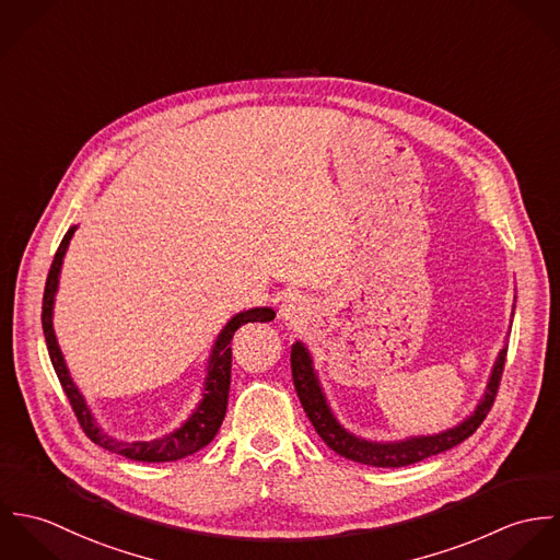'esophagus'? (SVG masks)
Instances as JSON below:
<instances>
[{"label": "esophagus", "mask_w": 560, "mask_h": 560, "mask_svg": "<svg viewBox=\"0 0 560 560\" xmlns=\"http://www.w3.org/2000/svg\"><path fill=\"white\" fill-rule=\"evenodd\" d=\"M311 315H313V304L306 295H300V293L284 298L280 306V319L287 320L289 325H302L311 319Z\"/></svg>", "instance_id": "esophagus-1"}]
</instances>
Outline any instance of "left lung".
I'll return each mask as SVG.
<instances>
[{
	"mask_svg": "<svg viewBox=\"0 0 560 560\" xmlns=\"http://www.w3.org/2000/svg\"><path fill=\"white\" fill-rule=\"evenodd\" d=\"M513 313H515V302H513ZM513 313H511V320H513ZM509 334H511V325H509L506 336ZM504 358H506V338L493 360V366L489 371V377H487L480 399L477 400L475 409L466 418H462L457 424H453L444 431L424 433V435H407L400 440H369V438H362V435L349 431L338 420L336 411L331 409L327 395L323 390L319 373L315 369L313 351L302 340L293 342L291 369H293V384H295L298 397L302 400V407H304L308 420L313 422L320 440L334 453H338L340 457H347L351 462L373 466V468H402V466L422 462L431 455L444 453V451L462 444L479 429L480 422L485 420V416L493 402V397H495V390H498V384L502 377V369H504Z\"/></svg>",
	"mask_w": 560,
	"mask_h": 560,
	"instance_id": "left-lung-1",
	"label": "left lung"
}]
</instances>
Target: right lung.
<instances>
[{
    "mask_svg": "<svg viewBox=\"0 0 560 560\" xmlns=\"http://www.w3.org/2000/svg\"><path fill=\"white\" fill-rule=\"evenodd\" d=\"M75 231H78V224H73L67 231L65 240L56 252V258L51 262L49 276H47L45 295H43V331H45V342H47L49 358H51V364L56 369V375H58L67 397H69L75 413H78V420H80L85 435L94 444L103 446L105 451L122 455V457L133 459V462H149V464L176 462V459H183L187 455H194L196 451L205 448L218 435V431L222 427V420L226 416L229 390H231V366H233V351H231L233 334L245 323L273 320L276 313L267 306L249 308V311H241L224 323V327L215 336L213 347H211L209 358H207V369H205L207 375H205V382H202V388H200V400L196 402L191 413L176 429H172L170 433H165L161 438H153V440H136V442L118 440V438L109 435L107 431H103V427L94 418L88 400H85L83 393L71 377V371L67 366L65 353L58 345V336H56V329H54V308H56V295H58V287H60V273H62L65 256L69 252V245H71Z\"/></svg>",
    "mask_w": 560,
    "mask_h": 560,
    "instance_id": "obj_1",
    "label": "right lung"
}]
</instances>
